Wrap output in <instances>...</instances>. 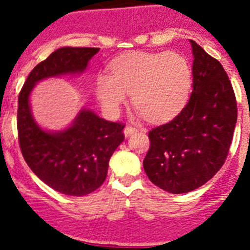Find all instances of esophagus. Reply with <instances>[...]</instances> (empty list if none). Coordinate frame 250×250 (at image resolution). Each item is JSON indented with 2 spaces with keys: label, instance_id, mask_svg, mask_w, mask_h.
I'll return each instance as SVG.
<instances>
[{
  "label": "esophagus",
  "instance_id": "1",
  "mask_svg": "<svg viewBox=\"0 0 250 250\" xmlns=\"http://www.w3.org/2000/svg\"><path fill=\"white\" fill-rule=\"evenodd\" d=\"M134 132H136V127L134 126H130V125H127V126L124 127V134H125V136H130L131 134H134Z\"/></svg>",
  "mask_w": 250,
  "mask_h": 250
}]
</instances>
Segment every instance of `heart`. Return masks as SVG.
Returning <instances> with one entry per match:
<instances>
[{
	"instance_id": "obj_1",
	"label": "heart",
	"mask_w": 250,
	"mask_h": 250,
	"mask_svg": "<svg viewBox=\"0 0 250 250\" xmlns=\"http://www.w3.org/2000/svg\"><path fill=\"white\" fill-rule=\"evenodd\" d=\"M191 81L190 65L180 54L131 52L112 61L111 75H99L96 95L103 109L116 115L131 94L138 114L159 123L183 109Z\"/></svg>"
}]
</instances>
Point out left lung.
<instances>
[{"label": "left lung", "mask_w": 250, "mask_h": 250, "mask_svg": "<svg viewBox=\"0 0 250 250\" xmlns=\"http://www.w3.org/2000/svg\"><path fill=\"white\" fill-rule=\"evenodd\" d=\"M193 91L175 118L149 131L143 165L152 184L189 193L210 180L228 156L237 124V100L222 63L190 40Z\"/></svg>", "instance_id": "left-lung-1"}]
</instances>
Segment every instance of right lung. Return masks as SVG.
I'll return each instance as SVG.
<instances>
[{"instance_id":"obj_1","label":"right lung","mask_w":250,"mask_h":250,"mask_svg":"<svg viewBox=\"0 0 250 250\" xmlns=\"http://www.w3.org/2000/svg\"><path fill=\"white\" fill-rule=\"evenodd\" d=\"M99 50L61 47L54 51L35 66L19 95L17 131L22 156L43 183L65 195H86L103 185L110 158L124 141L125 125L81 110L68 129L48 132L35 123L28 98L36 83L43 79L83 72Z\"/></svg>"}]
</instances>
